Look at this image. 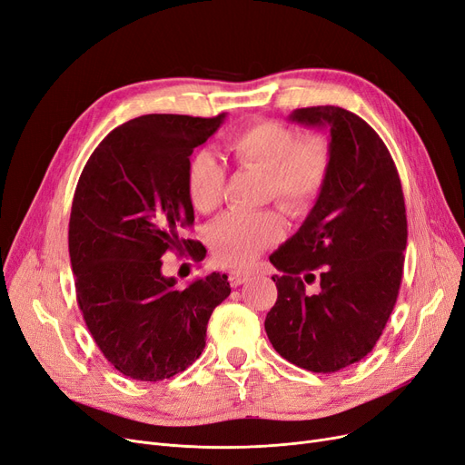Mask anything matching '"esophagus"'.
Segmentation results:
<instances>
[{
    "instance_id": "1",
    "label": "esophagus",
    "mask_w": 465,
    "mask_h": 465,
    "mask_svg": "<svg viewBox=\"0 0 465 465\" xmlns=\"http://www.w3.org/2000/svg\"><path fill=\"white\" fill-rule=\"evenodd\" d=\"M252 278V272H231V276H229V282H231V286L232 288H236V286H242L244 282H248Z\"/></svg>"
}]
</instances>
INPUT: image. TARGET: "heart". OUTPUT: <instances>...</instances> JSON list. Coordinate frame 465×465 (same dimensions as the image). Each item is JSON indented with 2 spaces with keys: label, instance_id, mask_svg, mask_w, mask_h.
Returning <instances> with one entry per match:
<instances>
[{
  "label": "heart",
  "instance_id": "1",
  "mask_svg": "<svg viewBox=\"0 0 465 465\" xmlns=\"http://www.w3.org/2000/svg\"><path fill=\"white\" fill-rule=\"evenodd\" d=\"M227 154L244 170L267 177L265 193L292 215H302L321 196L331 168V148L322 135L297 137L292 127L274 120L255 122L227 141ZM187 194L194 210L213 212L223 198L225 168L206 151L187 165ZM284 223L276 212L227 213L208 231V242L225 267H248L265 248L282 238Z\"/></svg>",
  "mask_w": 465,
  "mask_h": 465
}]
</instances>
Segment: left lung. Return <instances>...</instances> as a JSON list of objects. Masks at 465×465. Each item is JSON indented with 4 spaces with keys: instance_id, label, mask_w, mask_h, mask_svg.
I'll return each mask as SVG.
<instances>
[{
    "instance_id": "obj_1",
    "label": "left lung",
    "mask_w": 465,
    "mask_h": 465,
    "mask_svg": "<svg viewBox=\"0 0 465 465\" xmlns=\"http://www.w3.org/2000/svg\"><path fill=\"white\" fill-rule=\"evenodd\" d=\"M292 122L330 132L331 168L303 225L269 259L282 271L265 331L276 352L317 374L374 349L404 265L406 210L395 162L362 118L340 106L297 108ZM318 282L307 294L304 282Z\"/></svg>"
}]
</instances>
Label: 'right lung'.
Segmentation results:
<instances>
[{"mask_svg":"<svg viewBox=\"0 0 465 465\" xmlns=\"http://www.w3.org/2000/svg\"><path fill=\"white\" fill-rule=\"evenodd\" d=\"M225 114H146L113 129L93 151L74 193L68 252L84 321L106 361L139 381L168 380L206 347L213 309L227 300V274L177 288L162 274L168 250H193L187 165Z\"/></svg>","mask_w":465,"mask_h":465,"instance_id":"right-lung-1","label":"right lung"}]
</instances>
